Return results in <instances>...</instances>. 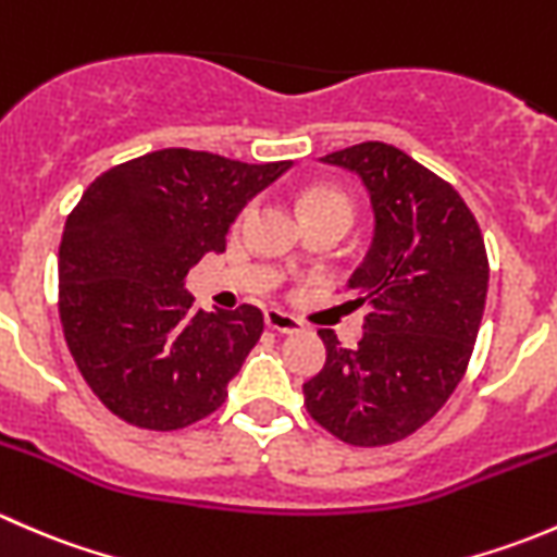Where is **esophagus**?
I'll list each match as a JSON object with an SVG mask.
<instances>
[{
    "label": "esophagus",
    "instance_id": "esophagus-1",
    "mask_svg": "<svg viewBox=\"0 0 557 557\" xmlns=\"http://www.w3.org/2000/svg\"><path fill=\"white\" fill-rule=\"evenodd\" d=\"M267 325L272 331H277V334H299L305 329V323L299 318L283 310H267Z\"/></svg>",
    "mask_w": 557,
    "mask_h": 557
}]
</instances>
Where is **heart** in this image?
Returning <instances> with one entry per match:
<instances>
[{"instance_id":"heart-1","label":"heart","mask_w":557,"mask_h":557,"mask_svg":"<svg viewBox=\"0 0 557 557\" xmlns=\"http://www.w3.org/2000/svg\"><path fill=\"white\" fill-rule=\"evenodd\" d=\"M301 212L305 215H312V212H342V215L350 218V199H347L342 190L336 188H310L305 196H301Z\"/></svg>"}]
</instances>
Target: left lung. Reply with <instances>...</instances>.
<instances>
[{
    "label": "left lung",
    "mask_w": 557,
    "mask_h": 557,
    "mask_svg": "<svg viewBox=\"0 0 557 557\" xmlns=\"http://www.w3.org/2000/svg\"><path fill=\"white\" fill-rule=\"evenodd\" d=\"M356 174L374 228L347 280L367 305L358 347L320 329L325 367L305 383L307 412L347 445L380 447L434 418L466 372L487 294L480 226L453 185L385 143L323 156Z\"/></svg>",
    "instance_id": "obj_1"
}]
</instances>
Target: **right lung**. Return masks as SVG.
Returning a JSON list of instances; mask_svg holds the SVG:
<instances>
[{"label": "right lung", "mask_w": 557, "mask_h": 557, "mask_svg": "<svg viewBox=\"0 0 557 557\" xmlns=\"http://www.w3.org/2000/svg\"><path fill=\"white\" fill-rule=\"evenodd\" d=\"M290 161L166 148L94 180L59 247V312L83 380L126 423L174 431L215 412L263 331L258 307L205 312L190 267Z\"/></svg>", "instance_id": "right-lung-1"}]
</instances>
